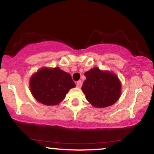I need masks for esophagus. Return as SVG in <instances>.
<instances>
[{
  "instance_id": "34e87169",
  "label": "esophagus",
  "mask_w": 154,
  "mask_h": 154,
  "mask_svg": "<svg viewBox=\"0 0 154 154\" xmlns=\"http://www.w3.org/2000/svg\"><path fill=\"white\" fill-rule=\"evenodd\" d=\"M82 81H81V80H79L78 82H77V88H80L81 87H82Z\"/></svg>"
}]
</instances>
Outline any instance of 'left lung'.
Returning <instances> with one entry per match:
<instances>
[{
    "label": "left lung",
    "instance_id": "8db88e82",
    "mask_svg": "<svg viewBox=\"0 0 154 154\" xmlns=\"http://www.w3.org/2000/svg\"><path fill=\"white\" fill-rule=\"evenodd\" d=\"M82 91L89 103L97 108L111 106L121 95V82L114 74L95 67L85 73Z\"/></svg>",
    "mask_w": 154,
    "mask_h": 154
}]
</instances>
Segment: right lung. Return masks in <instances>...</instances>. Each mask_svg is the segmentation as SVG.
I'll return each mask as SVG.
<instances>
[{"mask_svg":"<svg viewBox=\"0 0 154 154\" xmlns=\"http://www.w3.org/2000/svg\"><path fill=\"white\" fill-rule=\"evenodd\" d=\"M30 91L38 101L47 106L56 105L75 87L71 75L59 67L43 68L32 76Z\"/></svg>","mask_w":154,"mask_h":154,"instance_id":"add662e5","label":"right lung"}]
</instances>
